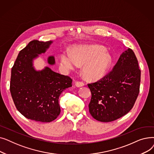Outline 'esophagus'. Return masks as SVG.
Returning a JSON list of instances; mask_svg holds the SVG:
<instances>
[{
    "label": "esophagus",
    "mask_w": 154,
    "mask_h": 154,
    "mask_svg": "<svg viewBox=\"0 0 154 154\" xmlns=\"http://www.w3.org/2000/svg\"><path fill=\"white\" fill-rule=\"evenodd\" d=\"M85 84L83 82H81V81H76L75 82V85L78 87H82L84 86Z\"/></svg>",
    "instance_id": "1"
}]
</instances>
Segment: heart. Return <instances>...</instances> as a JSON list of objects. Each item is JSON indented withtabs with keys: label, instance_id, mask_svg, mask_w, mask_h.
Here are the masks:
<instances>
[{
	"label": "heart",
	"instance_id": "1",
	"mask_svg": "<svg viewBox=\"0 0 154 154\" xmlns=\"http://www.w3.org/2000/svg\"><path fill=\"white\" fill-rule=\"evenodd\" d=\"M111 62V55L106 48L99 45L75 46L72 48V55L66 52L60 56V64L65 70H73L77 67L78 63L84 64V74L88 79L93 80L106 75Z\"/></svg>",
	"mask_w": 154,
	"mask_h": 154
}]
</instances>
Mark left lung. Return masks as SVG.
<instances>
[{
  "instance_id": "8db88e82",
  "label": "left lung",
  "mask_w": 154,
  "mask_h": 154,
  "mask_svg": "<svg viewBox=\"0 0 154 154\" xmlns=\"http://www.w3.org/2000/svg\"><path fill=\"white\" fill-rule=\"evenodd\" d=\"M140 74L138 60L128 48L106 75L88 84L92 94L88 104L91 116L98 121L109 122L127 114L138 97Z\"/></svg>"
}]
</instances>
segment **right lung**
I'll return each mask as SVG.
<instances>
[{"mask_svg": "<svg viewBox=\"0 0 154 154\" xmlns=\"http://www.w3.org/2000/svg\"><path fill=\"white\" fill-rule=\"evenodd\" d=\"M52 41L34 40L20 51L12 68L10 91L15 106L24 117L37 122H50L60 113L59 98L67 88L72 87V79L46 67L37 71L33 60L45 53ZM48 63H55L54 56Z\"/></svg>", "mask_w": 154, "mask_h": 154, "instance_id": "add662e5", "label": "right lung"}]
</instances>
